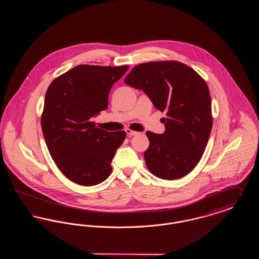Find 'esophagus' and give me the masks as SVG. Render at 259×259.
Segmentation results:
<instances>
[{
	"label": "esophagus",
	"instance_id": "esophagus-1",
	"mask_svg": "<svg viewBox=\"0 0 259 259\" xmlns=\"http://www.w3.org/2000/svg\"><path fill=\"white\" fill-rule=\"evenodd\" d=\"M126 133H127V135L129 136V137H132V136L138 135V134H140L139 132H137V131H133V130H131V129H129V128H127L126 130Z\"/></svg>",
	"mask_w": 259,
	"mask_h": 259
}]
</instances>
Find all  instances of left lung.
<instances>
[{
  "label": "left lung",
  "instance_id": "obj_1",
  "mask_svg": "<svg viewBox=\"0 0 259 259\" xmlns=\"http://www.w3.org/2000/svg\"><path fill=\"white\" fill-rule=\"evenodd\" d=\"M124 82L143 90L157 110L166 111L165 132L146 133L149 172L168 181L189 174L201 160L212 127L206 81L184 63L156 61L136 66Z\"/></svg>",
  "mask_w": 259,
  "mask_h": 259
}]
</instances>
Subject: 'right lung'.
<instances>
[{
  "label": "right lung",
  "mask_w": 259,
  "mask_h": 259,
  "mask_svg": "<svg viewBox=\"0 0 259 259\" xmlns=\"http://www.w3.org/2000/svg\"><path fill=\"white\" fill-rule=\"evenodd\" d=\"M128 68L78 65L47 90L42 134L58 169L77 185H99L111 175V160L126 133L98 128L92 117L107 110L111 87Z\"/></svg>",
  "instance_id": "obj_1"
}]
</instances>
